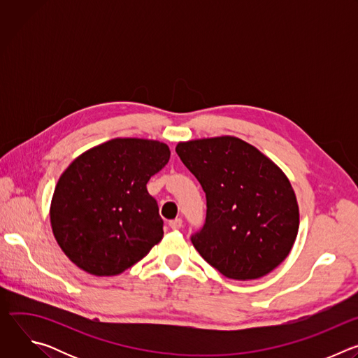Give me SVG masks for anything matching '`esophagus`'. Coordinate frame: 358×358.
Masks as SVG:
<instances>
[{
  "label": "esophagus",
  "mask_w": 358,
  "mask_h": 358,
  "mask_svg": "<svg viewBox=\"0 0 358 358\" xmlns=\"http://www.w3.org/2000/svg\"><path fill=\"white\" fill-rule=\"evenodd\" d=\"M170 228H171V229H181V228H182V220H181V218H177V220L170 221Z\"/></svg>",
  "instance_id": "obj_1"
}]
</instances>
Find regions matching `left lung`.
Masks as SVG:
<instances>
[{
  "label": "left lung",
  "mask_w": 358,
  "mask_h": 358,
  "mask_svg": "<svg viewBox=\"0 0 358 358\" xmlns=\"http://www.w3.org/2000/svg\"><path fill=\"white\" fill-rule=\"evenodd\" d=\"M176 151L207 196V218L194 248L224 276L258 279L289 255L299 206L286 174L257 147L221 136L180 141Z\"/></svg>",
  "instance_id": "8db88e82"
}]
</instances>
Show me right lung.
I'll use <instances>...</instances> for the list:
<instances>
[{
	"label": "right lung",
	"mask_w": 358,
	"mask_h": 358,
	"mask_svg": "<svg viewBox=\"0 0 358 358\" xmlns=\"http://www.w3.org/2000/svg\"><path fill=\"white\" fill-rule=\"evenodd\" d=\"M170 160L157 140L113 138L89 148L62 173L50 227L66 257L94 276H116L163 239V220L147 182Z\"/></svg>",
	"instance_id": "right-lung-1"
}]
</instances>
